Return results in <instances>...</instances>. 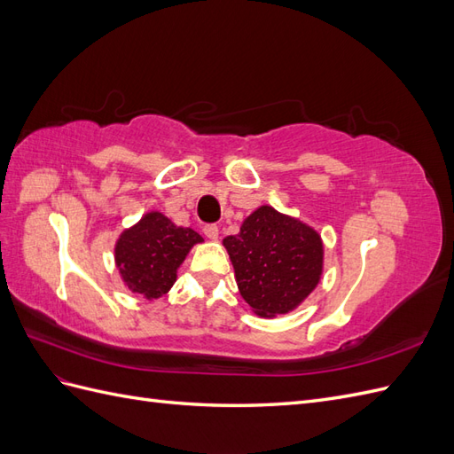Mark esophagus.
Segmentation results:
<instances>
[{
	"label": "esophagus",
	"instance_id": "34e87169",
	"mask_svg": "<svg viewBox=\"0 0 454 454\" xmlns=\"http://www.w3.org/2000/svg\"><path fill=\"white\" fill-rule=\"evenodd\" d=\"M204 235L208 237L210 240H217V239H219V229H217V225H206V227H204Z\"/></svg>",
	"mask_w": 454,
	"mask_h": 454
}]
</instances>
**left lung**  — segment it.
Masks as SVG:
<instances>
[{"mask_svg": "<svg viewBox=\"0 0 454 454\" xmlns=\"http://www.w3.org/2000/svg\"><path fill=\"white\" fill-rule=\"evenodd\" d=\"M239 292L261 318L295 310L316 290L324 272L320 232L269 204L223 239Z\"/></svg>", "mask_w": 454, "mask_h": 454, "instance_id": "left-lung-1", "label": "left lung"}]
</instances>
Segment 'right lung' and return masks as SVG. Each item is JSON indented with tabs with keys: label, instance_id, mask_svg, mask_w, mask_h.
Returning <instances> with one entry per match:
<instances>
[{
	"label": "right lung",
	"instance_id": "1",
	"mask_svg": "<svg viewBox=\"0 0 454 454\" xmlns=\"http://www.w3.org/2000/svg\"><path fill=\"white\" fill-rule=\"evenodd\" d=\"M200 242L204 239L197 231L176 225L159 210H149L115 240V267L129 292L155 301L172 290L177 269Z\"/></svg>",
	"mask_w": 454,
	"mask_h": 454
}]
</instances>
